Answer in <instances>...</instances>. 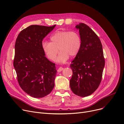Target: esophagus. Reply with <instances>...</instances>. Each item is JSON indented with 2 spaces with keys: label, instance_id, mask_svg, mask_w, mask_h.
Instances as JSON below:
<instances>
[{
  "label": "esophagus",
  "instance_id": "obj_1",
  "mask_svg": "<svg viewBox=\"0 0 124 124\" xmlns=\"http://www.w3.org/2000/svg\"><path fill=\"white\" fill-rule=\"evenodd\" d=\"M64 69V68H63V67H59V68H58V72H61V71H62Z\"/></svg>",
  "mask_w": 124,
  "mask_h": 124
}]
</instances>
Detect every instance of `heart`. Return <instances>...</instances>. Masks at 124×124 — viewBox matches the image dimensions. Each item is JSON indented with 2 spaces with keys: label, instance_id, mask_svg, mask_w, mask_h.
Instances as JSON below:
<instances>
[{
  "label": "heart",
  "instance_id": "obj_1",
  "mask_svg": "<svg viewBox=\"0 0 124 124\" xmlns=\"http://www.w3.org/2000/svg\"><path fill=\"white\" fill-rule=\"evenodd\" d=\"M50 42H42L43 52L49 60L54 61L59 50L60 53L56 62L60 63H65L69 57L76 56L82 46L81 37L76 31H57L50 36Z\"/></svg>",
  "mask_w": 124,
  "mask_h": 124
}]
</instances>
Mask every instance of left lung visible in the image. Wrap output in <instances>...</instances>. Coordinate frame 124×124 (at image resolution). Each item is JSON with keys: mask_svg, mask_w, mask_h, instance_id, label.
Returning a JSON list of instances; mask_svg holds the SVG:
<instances>
[{"mask_svg": "<svg viewBox=\"0 0 124 124\" xmlns=\"http://www.w3.org/2000/svg\"><path fill=\"white\" fill-rule=\"evenodd\" d=\"M75 28L79 31L82 46L70 65L72 75L70 87L74 94L86 97L98 88L105 60L101 42L95 32L84 23H79Z\"/></svg>", "mask_w": 124, "mask_h": 124, "instance_id": "8db88e82", "label": "left lung"}]
</instances>
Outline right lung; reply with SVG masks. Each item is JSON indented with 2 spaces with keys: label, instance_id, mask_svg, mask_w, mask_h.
I'll list each match as a JSON object with an SVG mask.
<instances>
[{
  "label": "right lung",
  "instance_id": "add662e5",
  "mask_svg": "<svg viewBox=\"0 0 124 124\" xmlns=\"http://www.w3.org/2000/svg\"><path fill=\"white\" fill-rule=\"evenodd\" d=\"M33 25L20 32L16 39L14 66L20 87L30 96L42 98L55 85V64L46 57L42 41L55 27Z\"/></svg>",
  "mask_w": 124,
  "mask_h": 124
}]
</instances>
